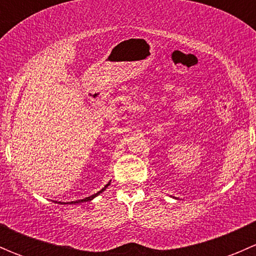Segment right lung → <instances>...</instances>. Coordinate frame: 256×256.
Instances as JSON below:
<instances>
[{
	"instance_id": "1",
	"label": "right lung",
	"mask_w": 256,
	"mask_h": 256,
	"mask_svg": "<svg viewBox=\"0 0 256 256\" xmlns=\"http://www.w3.org/2000/svg\"><path fill=\"white\" fill-rule=\"evenodd\" d=\"M109 184H110V182H109V183H108V184H106V186H105V187H104V188H102V190H99V192H98V193H95V194L90 196V197H86V198H84V200H76V202H70V204H76V203H82V202H89V200H94V198H95V197H96V196H99V194H100V193H102V192H104V190H106V187H108V186H109ZM58 203H60V202H58ZM60 204H62V203H60ZM64 204H66V203H64Z\"/></svg>"
}]
</instances>
